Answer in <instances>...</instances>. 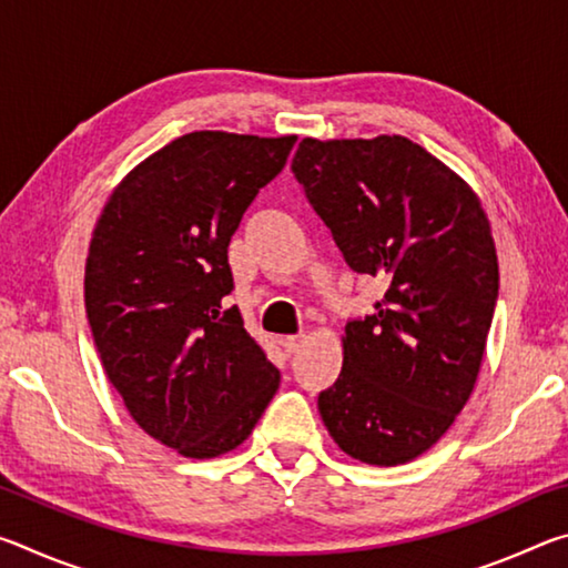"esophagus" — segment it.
I'll return each instance as SVG.
<instances>
[{
  "label": "esophagus",
  "instance_id": "34e87169",
  "mask_svg": "<svg viewBox=\"0 0 568 568\" xmlns=\"http://www.w3.org/2000/svg\"><path fill=\"white\" fill-rule=\"evenodd\" d=\"M303 343H305V335H285V338H283V348H285L287 355H293V353L301 351Z\"/></svg>",
  "mask_w": 568,
  "mask_h": 568
}]
</instances>
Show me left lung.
I'll use <instances>...</instances> for the list:
<instances>
[{"mask_svg":"<svg viewBox=\"0 0 568 568\" xmlns=\"http://www.w3.org/2000/svg\"><path fill=\"white\" fill-rule=\"evenodd\" d=\"M293 175L345 263L388 283L376 311L345 325L323 423L363 464H408L474 390L498 301L491 225L466 182L400 134L305 138Z\"/></svg>","mask_w":568,"mask_h":568,"instance_id":"1","label":"left lung"}]
</instances>
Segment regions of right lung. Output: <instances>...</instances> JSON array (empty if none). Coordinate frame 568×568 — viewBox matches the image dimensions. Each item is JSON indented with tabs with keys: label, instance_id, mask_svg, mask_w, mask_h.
I'll use <instances>...</instances> for the list:
<instances>
[{
	"label": "right lung",
	"instance_id": "right-lung-1",
	"mask_svg": "<svg viewBox=\"0 0 568 568\" xmlns=\"http://www.w3.org/2000/svg\"><path fill=\"white\" fill-rule=\"evenodd\" d=\"M295 140L182 134L122 180L94 227L84 305L104 373L134 423L187 458L243 444L281 386L225 303L227 245Z\"/></svg>",
	"mask_w": 568,
	"mask_h": 568
}]
</instances>
